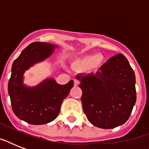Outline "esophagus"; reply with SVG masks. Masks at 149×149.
Here are the masks:
<instances>
[{"label":"esophagus","instance_id":"esophagus-1","mask_svg":"<svg viewBox=\"0 0 149 149\" xmlns=\"http://www.w3.org/2000/svg\"><path fill=\"white\" fill-rule=\"evenodd\" d=\"M73 82H74L75 86H78V85L79 84V83H80V82H79L78 79H74V80H73Z\"/></svg>","mask_w":149,"mask_h":149}]
</instances>
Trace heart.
<instances>
[{
	"mask_svg": "<svg viewBox=\"0 0 149 149\" xmlns=\"http://www.w3.org/2000/svg\"><path fill=\"white\" fill-rule=\"evenodd\" d=\"M104 62V57L99 54H91L79 58L75 63V67L78 70H86L89 69H97Z\"/></svg>",
	"mask_w": 149,
	"mask_h": 149,
	"instance_id": "1",
	"label": "heart"
}]
</instances>
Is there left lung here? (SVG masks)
<instances>
[{"mask_svg": "<svg viewBox=\"0 0 149 149\" xmlns=\"http://www.w3.org/2000/svg\"><path fill=\"white\" fill-rule=\"evenodd\" d=\"M84 113L96 127L110 129L125 124L136 102L135 75L123 54L111 58L96 73L79 74Z\"/></svg>", "mask_w": 149, "mask_h": 149, "instance_id": "left-lung-1", "label": "left lung"}]
</instances>
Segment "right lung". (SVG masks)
Returning a JSON list of instances; mask_svg holds the SVG:
<instances>
[{
    "label": "right lung",
    "mask_w": 149,
    "mask_h": 149,
    "mask_svg": "<svg viewBox=\"0 0 149 149\" xmlns=\"http://www.w3.org/2000/svg\"><path fill=\"white\" fill-rule=\"evenodd\" d=\"M55 47L50 43H31L14 61L11 67L8 82L11 107L17 118L31 125H44L55 120L59 113L62 102L73 86L72 80L60 85L53 79L32 88L22 84L24 70L49 57Z\"/></svg>",
    "instance_id": "add662e5"
}]
</instances>
